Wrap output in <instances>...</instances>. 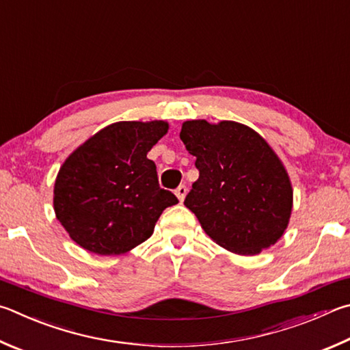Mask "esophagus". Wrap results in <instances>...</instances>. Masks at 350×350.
I'll return each instance as SVG.
<instances>
[{"mask_svg": "<svg viewBox=\"0 0 350 350\" xmlns=\"http://www.w3.org/2000/svg\"><path fill=\"white\" fill-rule=\"evenodd\" d=\"M174 193L177 196V199H179L180 202H183V199H185V196L188 193V188L185 185H180V187H177V189H176Z\"/></svg>", "mask_w": 350, "mask_h": 350, "instance_id": "esophagus-1", "label": "esophagus"}]
</instances>
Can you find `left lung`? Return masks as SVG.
Masks as SVG:
<instances>
[{
  "label": "left lung",
  "instance_id": "obj_1",
  "mask_svg": "<svg viewBox=\"0 0 350 350\" xmlns=\"http://www.w3.org/2000/svg\"><path fill=\"white\" fill-rule=\"evenodd\" d=\"M180 139L199 170L183 203L208 236L241 256L275 245L291 217L292 187L268 142L232 120H187Z\"/></svg>",
  "mask_w": 350,
  "mask_h": 350
}]
</instances>
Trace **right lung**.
Here are the masks:
<instances>
[{
	"label": "right lung",
	"mask_w": 350,
	"mask_h": 350,
	"mask_svg": "<svg viewBox=\"0 0 350 350\" xmlns=\"http://www.w3.org/2000/svg\"><path fill=\"white\" fill-rule=\"evenodd\" d=\"M168 124L116 122L67 157L53 189L56 219L70 239L99 256H119L147 240L177 197L159 187L147 157Z\"/></svg>",
	"instance_id": "1"
}]
</instances>
